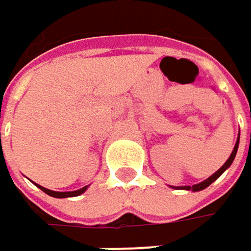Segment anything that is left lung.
<instances>
[{
    "label": "left lung",
    "instance_id": "obj_1",
    "mask_svg": "<svg viewBox=\"0 0 251 251\" xmlns=\"http://www.w3.org/2000/svg\"><path fill=\"white\" fill-rule=\"evenodd\" d=\"M239 142H240V135L237 136V141H236V145H234V148H233V152H231V155L228 156V159L224 162V165L216 171L211 176H208L207 179H204L202 182H198V184H195L193 187H190V185H185V187H172V188H175V190H187V191H194V193H197V191H201V190H204V188H207L208 185H211L214 181H216L217 178L223 174V172L226 171L227 168H230V165L233 164V161H234V158H236V153H237V149H239Z\"/></svg>",
    "mask_w": 251,
    "mask_h": 251
}]
</instances>
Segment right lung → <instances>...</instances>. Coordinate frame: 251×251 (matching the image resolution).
<instances>
[{
  "label": "right lung",
  "instance_id": "right-lung-1",
  "mask_svg": "<svg viewBox=\"0 0 251 251\" xmlns=\"http://www.w3.org/2000/svg\"><path fill=\"white\" fill-rule=\"evenodd\" d=\"M35 184V182H34ZM41 191H44V193L47 194V195H50V197H54V198H69V197H77V195H81V194L84 193L87 188H89V185H86V187H83V188H80V190H76V191H64V193H60V191H51V190H47V188H44V187H41V185H38V184H35Z\"/></svg>",
  "mask_w": 251,
  "mask_h": 251
}]
</instances>
